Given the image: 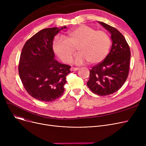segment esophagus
Listing matches in <instances>:
<instances>
[{"mask_svg":"<svg viewBox=\"0 0 146 146\" xmlns=\"http://www.w3.org/2000/svg\"><path fill=\"white\" fill-rule=\"evenodd\" d=\"M79 69V68H75V67H71L70 68V70L72 71V72H73V71H76V70H78Z\"/></svg>","mask_w":146,"mask_h":146,"instance_id":"obj_1","label":"esophagus"}]
</instances>
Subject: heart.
<instances>
[{
	"label": "heart",
	"instance_id": "1",
	"mask_svg": "<svg viewBox=\"0 0 146 146\" xmlns=\"http://www.w3.org/2000/svg\"><path fill=\"white\" fill-rule=\"evenodd\" d=\"M111 44L110 36L104 31L80 25L69 31L67 38L56 36L52 47L65 63L70 62L75 51L74 47H77L79 52L75 56L74 63L80 65L88 61L90 64L101 62L108 55Z\"/></svg>",
	"mask_w": 146,
	"mask_h": 146
}]
</instances>
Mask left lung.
Wrapping results in <instances>:
<instances>
[{
    "label": "left lung",
    "instance_id": "obj_1",
    "mask_svg": "<svg viewBox=\"0 0 146 146\" xmlns=\"http://www.w3.org/2000/svg\"><path fill=\"white\" fill-rule=\"evenodd\" d=\"M111 34L112 46L102 62L90 69L87 86L94 94L106 96L119 90L126 81L131 52L125 38L118 29L98 21Z\"/></svg>",
    "mask_w": 146,
    "mask_h": 146
}]
</instances>
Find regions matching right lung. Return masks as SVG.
<instances>
[{
	"label": "right lung",
	"mask_w": 146,
	"mask_h": 146,
	"mask_svg": "<svg viewBox=\"0 0 146 146\" xmlns=\"http://www.w3.org/2000/svg\"><path fill=\"white\" fill-rule=\"evenodd\" d=\"M66 27L41 30L29 38L22 50L19 77L29 95L38 101H55L64 92L70 66L54 59L52 42L54 36Z\"/></svg>",
	"instance_id": "add662e5"
}]
</instances>
